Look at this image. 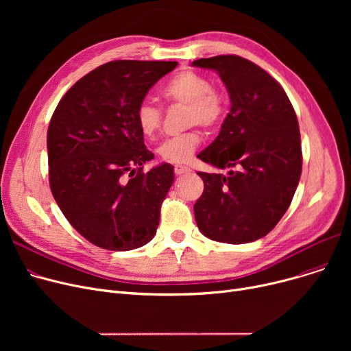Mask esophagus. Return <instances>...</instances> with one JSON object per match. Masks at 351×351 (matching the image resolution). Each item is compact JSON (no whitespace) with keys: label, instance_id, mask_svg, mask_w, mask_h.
Here are the masks:
<instances>
[{"label":"esophagus","instance_id":"esophagus-1","mask_svg":"<svg viewBox=\"0 0 351 351\" xmlns=\"http://www.w3.org/2000/svg\"><path fill=\"white\" fill-rule=\"evenodd\" d=\"M173 171L176 175H185V173L191 172V168H188V166H185V165H175Z\"/></svg>","mask_w":351,"mask_h":351}]
</instances>
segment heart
<instances>
[{
	"label": "heart",
	"instance_id": "heart-1",
	"mask_svg": "<svg viewBox=\"0 0 351 351\" xmlns=\"http://www.w3.org/2000/svg\"><path fill=\"white\" fill-rule=\"evenodd\" d=\"M162 95L172 104L186 105V125H199L212 129L223 119L226 112V97L220 89L213 88L210 81L195 71H182L166 84ZM135 121L145 136H154L162 125V110L151 101H142L135 110ZM200 145V135L189 131L165 139L158 147V154L166 162H186Z\"/></svg>",
	"mask_w": 351,
	"mask_h": 351
}]
</instances>
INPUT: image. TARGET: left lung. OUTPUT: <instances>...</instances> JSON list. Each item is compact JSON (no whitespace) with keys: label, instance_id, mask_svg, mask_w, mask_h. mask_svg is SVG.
<instances>
[{"label":"left lung","instance_id":"obj_1","mask_svg":"<svg viewBox=\"0 0 351 351\" xmlns=\"http://www.w3.org/2000/svg\"><path fill=\"white\" fill-rule=\"evenodd\" d=\"M226 85L230 112L217 138L197 158L228 175L197 172L204 193L193 206L199 230L241 245L266 236L289 209L302 175L296 112L282 85L237 55L200 58Z\"/></svg>","mask_w":351,"mask_h":351}]
</instances>
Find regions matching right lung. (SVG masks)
I'll use <instances>...</instances> for the list:
<instances>
[{"instance_id": "1", "label": "right lung", "mask_w": 351, "mask_h": 351, "mask_svg": "<svg viewBox=\"0 0 351 351\" xmlns=\"http://www.w3.org/2000/svg\"><path fill=\"white\" fill-rule=\"evenodd\" d=\"M176 61H110L73 84L55 108L47 147L52 196L71 226L102 249L151 242L173 166L154 159L135 110Z\"/></svg>"}]
</instances>
